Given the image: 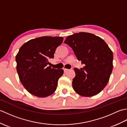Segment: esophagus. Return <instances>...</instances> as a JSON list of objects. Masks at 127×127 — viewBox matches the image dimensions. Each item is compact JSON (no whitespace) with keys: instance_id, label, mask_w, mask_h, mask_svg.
<instances>
[{"instance_id":"esophagus-1","label":"esophagus","mask_w":127,"mask_h":127,"mask_svg":"<svg viewBox=\"0 0 127 127\" xmlns=\"http://www.w3.org/2000/svg\"><path fill=\"white\" fill-rule=\"evenodd\" d=\"M63 70H64V71L65 72L66 71H67L68 70V69H66V68H64V69H63Z\"/></svg>"}]
</instances>
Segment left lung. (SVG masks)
I'll return each mask as SVG.
<instances>
[{
    "label": "left lung",
    "mask_w": 127,
    "mask_h": 127,
    "mask_svg": "<svg viewBox=\"0 0 127 127\" xmlns=\"http://www.w3.org/2000/svg\"><path fill=\"white\" fill-rule=\"evenodd\" d=\"M65 44L72 48L85 66L74 68V91L83 96H92L103 90L112 71L113 53L104 40L93 34L80 32L66 37Z\"/></svg>",
    "instance_id": "left-lung-1"
}]
</instances>
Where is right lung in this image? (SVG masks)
I'll use <instances>...</instances> for the list:
<instances>
[{"label":"right lung","mask_w":127,"mask_h":127,"mask_svg":"<svg viewBox=\"0 0 127 127\" xmlns=\"http://www.w3.org/2000/svg\"><path fill=\"white\" fill-rule=\"evenodd\" d=\"M63 40V37L42 36L30 40L20 48L16 56L17 71L20 81L31 94L46 97L56 90L64 71L52 68L48 61L54 58Z\"/></svg>","instance_id":"right-lung-1"}]
</instances>
